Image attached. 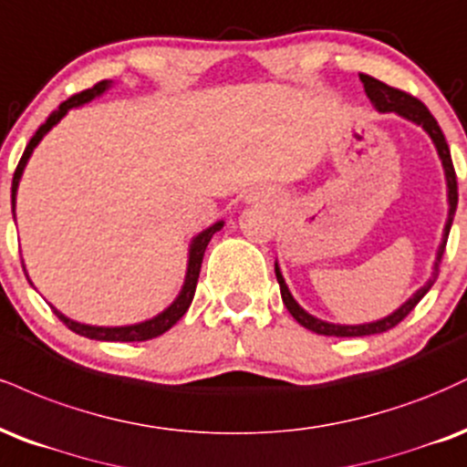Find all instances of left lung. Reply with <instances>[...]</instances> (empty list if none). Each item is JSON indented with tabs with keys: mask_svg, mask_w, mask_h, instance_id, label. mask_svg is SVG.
I'll use <instances>...</instances> for the list:
<instances>
[{
	"mask_svg": "<svg viewBox=\"0 0 467 467\" xmlns=\"http://www.w3.org/2000/svg\"><path fill=\"white\" fill-rule=\"evenodd\" d=\"M360 80H363L367 98H369L371 104H374L376 111L398 113L400 118H404V119H409V122L421 126V129L429 133L432 144H435V148H437V155H440V159H441L443 172H446L448 221H446V227H443L441 244H440V249H437V257H435V265H432V275L429 277V282H426L420 290H415L413 297H409L396 312H391V315L385 317V319H378V321H371V323H360V326H341V323H327L323 319H317V317H312L310 312H306L297 304V301H295L293 295H290L286 282H284V277H282V271H279V265L275 262V275H277V282H279V293H282L284 306H286L290 315H293V319L297 321L299 326H304L306 330L323 334V337H369V334H380V332L391 330V327H396L398 323L402 321L404 317H407L409 312L420 304V299L424 297L426 293H429L432 284H435L437 275H440V262H441L443 249H446L448 234H451L452 218H454V212H457V201H459L457 174H454V166H452V159H451V148H448V144H446V137H443L440 124H437V119L432 118L429 109L424 107V102H420L418 98L409 96V93L396 89V87H389V85H385V82L371 78V76H367V74H360Z\"/></svg>",
	"mask_w": 467,
	"mask_h": 467,
	"instance_id": "left-lung-1",
	"label": "left lung"
}]
</instances>
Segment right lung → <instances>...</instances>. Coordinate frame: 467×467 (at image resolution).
I'll list each match as a JSON object with an SVG mask.
<instances>
[{"label":"right lung","mask_w":467,"mask_h":467,"mask_svg":"<svg viewBox=\"0 0 467 467\" xmlns=\"http://www.w3.org/2000/svg\"><path fill=\"white\" fill-rule=\"evenodd\" d=\"M111 87V80H102L98 82V85H93L91 89L82 91V93H76V96H71L69 100H65L57 111L49 113V118L38 126V130L35 135H32L30 144L26 146L24 155L19 159V166L15 170V177H13V188H10V202H13V218H15V202H16V188H19V181H21V174H24V168L27 163V159H30L32 150L38 146V141L46 137L49 130H52V126H57L60 119L67 115L69 109H76V107H82V104L91 102L93 98L102 96L104 91ZM223 221L213 223L212 227H207L205 232H201L199 235H194L190 243V254H188V271H185V282L183 286H181V293L177 295V299L172 301V304L168 306L166 310L159 312L157 317H152V319H146L141 323H133V326H118V327H104V326H87V323H78L74 319H69V317H65L63 312H58L57 308L52 306L54 315L58 317L60 321L65 323V326L69 327L71 332L80 334V337H87V338H93V341H119V343H135V341H148V338H155L159 334L168 332L170 327L177 323L181 317L185 315L190 308L192 299H194V290H196V282H199V273H201V262H202V255H205V249L207 244H210L212 235L216 232H221L223 229ZM24 273H26V266H24ZM27 277V273H26ZM27 282H30V277H27ZM32 284V282H30Z\"/></svg>","instance_id":"1"}]
</instances>
